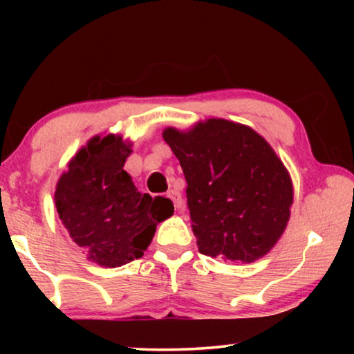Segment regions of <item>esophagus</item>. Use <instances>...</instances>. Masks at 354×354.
I'll return each instance as SVG.
<instances>
[{
	"label": "esophagus",
	"instance_id": "obj_1",
	"mask_svg": "<svg viewBox=\"0 0 354 354\" xmlns=\"http://www.w3.org/2000/svg\"><path fill=\"white\" fill-rule=\"evenodd\" d=\"M167 196L171 198L172 203H174V206H176L177 209L182 206V195H180V192H177V190H169V192H167Z\"/></svg>",
	"mask_w": 354,
	"mask_h": 354
}]
</instances>
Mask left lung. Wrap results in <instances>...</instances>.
<instances>
[{
    "label": "left lung",
    "mask_w": 354,
    "mask_h": 354,
    "mask_svg": "<svg viewBox=\"0 0 354 354\" xmlns=\"http://www.w3.org/2000/svg\"><path fill=\"white\" fill-rule=\"evenodd\" d=\"M162 138L187 178V203L200 253L254 263L274 248L290 219L292 177L272 147L248 125L200 120Z\"/></svg>",
    "instance_id": "1"
}]
</instances>
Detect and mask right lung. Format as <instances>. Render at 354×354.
<instances>
[{
    "label": "right lung",
    "instance_id": "obj_1",
    "mask_svg": "<svg viewBox=\"0 0 354 354\" xmlns=\"http://www.w3.org/2000/svg\"><path fill=\"white\" fill-rule=\"evenodd\" d=\"M132 145L122 135H95L56 183L55 205L62 225L86 259L101 268L142 258L156 225L174 214L169 198L138 192L124 171Z\"/></svg>",
    "mask_w": 354,
    "mask_h": 354
}]
</instances>
